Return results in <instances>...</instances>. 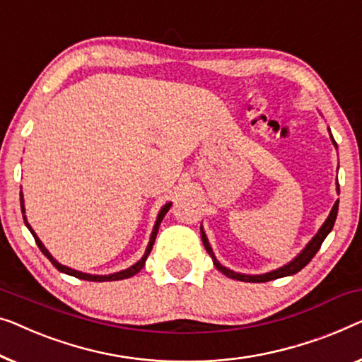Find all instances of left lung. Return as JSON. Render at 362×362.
I'll return each mask as SVG.
<instances>
[{"instance_id": "1", "label": "left lung", "mask_w": 362, "mask_h": 362, "mask_svg": "<svg viewBox=\"0 0 362 362\" xmlns=\"http://www.w3.org/2000/svg\"><path fill=\"white\" fill-rule=\"evenodd\" d=\"M328 132H329V129H328ZM329 139H332L334 148H338V145H337V142H334L332 132H329ZM337 181H338V180H337ZM337 192L339 194L338 182H337ZM338 202H339V201L334 202V206L332 207V211H329V216H328L327 220H325V222H323L320 230H318V232L315 233V237H313V238L310 240V242H308V243L305 245V248H303V250L300 251V253H298V255L296 256L294 259H291L289 263L284 264V266H281V268L272 269V271H269V272H264V274H243V272H235V271H232V269L225 268V266H222V264L218 263V259L216 258V255H214V251H212V248H211V243H209L207 235H206V232H204L202 225H201V238H202L204 246H206L207 253L211 255V258H212V261H214V266H216V268H217L220 272H222V274L230 277V279H237V281H243V282H268V281H272V279H279V277H286V276L296 274V272H298L302 268H305V266H307L308 263H310L312 258H313V256H315L317 251L320 250L323 240L327 238L328 233L333 230L334 220H337V216H338Z\"/></svg>"}]
</instances>
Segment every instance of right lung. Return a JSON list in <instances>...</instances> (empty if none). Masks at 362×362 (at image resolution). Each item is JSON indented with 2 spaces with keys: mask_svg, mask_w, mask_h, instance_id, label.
Listing matches in <instances>:
<instances>
[{
  "mask_svg": "<svg viewBox=\"0 0 362 362\" xmlns=\"http://www.w3.org/2000/svg\"><path fill=\"white\" fill-rule=\"evenodd\" d=\"M170 207H171V202H166L163 207L160 209V212H158V216H156V222H155V225H153V230H151V235H150V242H148V245H146V250H145V253H144V256L142 258H140L137 263L135 264H132L130 266V268H127V269H122V271H117V272H112V274H88V272H81V271H76V269H71V268H68V266H65V264H60L59 261H57L54 256H52L50 253H49V250L45 248L44 246V243L40 242V238L37 237V235H35V232L33 230V227H30L29 225V222H28V217H25V207H24V196H23V191H21V211H23V217H24V223H25V227L29 228V232L33 233V237H34V240H35V243H37V246L40 248V251L42 253H44L47 258L50 259V263L55 266L57 269L59 271H62V272H65V274H68V276H75V277H78V279H85V281H93V282H104V281H120V279H127V277H132V276H135L137 274V272L144 268L145 266V261H146V258H148V255H150V251H151V248H153V243H155V238H156V233H158V228H160V223H161V220H163V217L166 216V212L170 211Z\"/></svg>",
  "mask_w": 362,
  "mask_h": 362,
  "instance_id": "add662e5",
  "label": "right lung"
}]
</instances>
